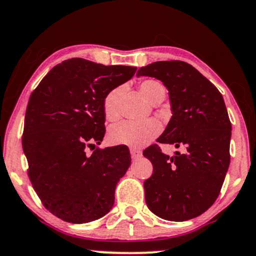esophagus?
<instances>
[{
  "label": "esophagus",
  "instance_id": "34e87169",
  "mask_svg": "<svg viewBox=\"0 0 256 256\" xmlns=\"http://www.w3.org/2000/svg\"><path fill=\"white\" fill-rule=\"evenodd\" d=\"M131 158L132 160H138V158L142 157V151L137 150V148H131Z\"/></svg>",
  "mask_w": 256,
  "mask_h": 256
}]
</instances>
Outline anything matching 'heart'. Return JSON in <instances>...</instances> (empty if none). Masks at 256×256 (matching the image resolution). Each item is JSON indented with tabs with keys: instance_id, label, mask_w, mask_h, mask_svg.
Listing matches in <instances>:
<instances>
[{
	"instance_id": "b5f03b06",
	"label": "heart",
	"mask_w": 256,
	"mask_h": 256,
	"mask_svg": "<svg viewBox=\"0 0 256 256\" xmlns=\"http://www.w3.org/2000/svg\"><path fill=\"white\" fill-rule=\"evenodd\" d=\"M139 90L144 98L151 104L158 105L166 98L168 90L166 85L160 80L148 78L139 82ZM122 90V86L114 87L108 90L102 100V110L105 117L110 122L117 120L119 117L118 111V99ZM162 126L154 119L150 120L134 122H122L113 125L108 130V142L113 145H126L131 148H142L148 144L151 139H154L160 132Z\"/></svg>"
}]
</instances>
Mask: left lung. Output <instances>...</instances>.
I'll return each mask as SVG.
<instances>
[{
    "label": "left lung",
    "mask_w": 256,
    "mask_h": 256,
    "mask_svg": "<svg viewBox=\"0 0 256 256\" xmlns=\"http://www.w3.org/2000/svg\"><path fill=\"white\" fill-rule=\"evenodd\" d=\"M138 76H154L169 90L172 117L158 143L184 148L172 157L157 144L143 151L154 171L144 182L145 200L154 215L182 222L214 204L230 163L232 122L220 90L192 64L157 61Z\"/></svg>",
    "instance_id": "left-lung-1"
}]
</instances>
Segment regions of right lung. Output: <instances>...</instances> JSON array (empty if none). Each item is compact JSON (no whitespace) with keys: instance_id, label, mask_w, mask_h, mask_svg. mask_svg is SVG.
<instances>
[{"instance_id":"1","label":"right lung","mask_w":256,"mask_h":256,"mask_svg":"<svg viewBox=\"0 0 256 256\" xmlns=\"http://www.w3.org/2000/svg\"><path fill=\"white\" fill-rule=\"evenodd\" d=\"M136 70L74 58L53 67L29 96L22 134L28 177L56 218L86 223L111 210L131 154L120 145L96 146L106 131L102 100Z\"/></svg>"}]
</instances>
